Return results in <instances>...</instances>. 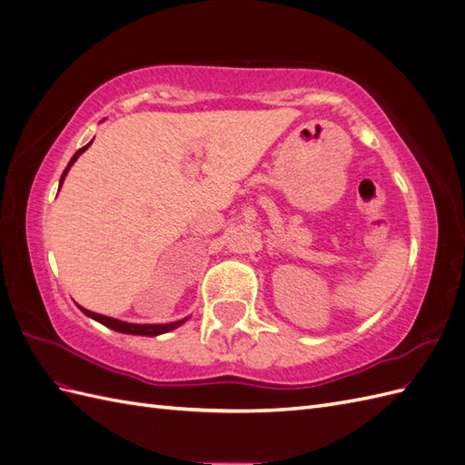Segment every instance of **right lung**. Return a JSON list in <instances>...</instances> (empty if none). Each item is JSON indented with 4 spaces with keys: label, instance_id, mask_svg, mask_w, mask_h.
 Wrapping results in <instances>:
<instances>
[{
    "label": "right lung",
    "instance_id": "1",
    "mask_svg": "<svg viewBox=\"0 0 465 465\" xmlns=\"http://www.w3.org/2000/svg\"><path fill=\"white\" fill-rule=\"evenodd\" d=\"M91 143H93V142H91ZM91 143H87L85 147H81V149L74 154L72 161H69V164L65 166V171H64V174H62V178H60V186L64 184V178H65V174H67L69 168H72V164L77 161L79 154H81L83 151H85ZM77 306H79V304H77ZM79 311H81L83 314H85V316H89V318H93V320H96V322H101L103 326H106V328H110V330H114V331H120V333H132V335H149V337L171 331V330L178 328L180 323H184V322L188 320V318H184V320L171 322V323H130V322H122V320H116V318H110V316H103V314H96V312L85 311V308H83V306H79Z\"/></svg>",
    "mask_w": 465,
    "mask_h": 465
}]
</instances>
